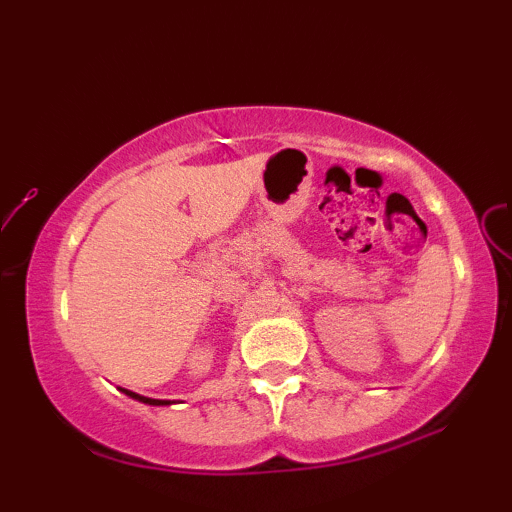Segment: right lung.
Returning <instances> with one entry per match:
<instances>
[{"mask_svg":"<svg viewBox=\"0 0 512 512\" xmlns=\"http://www.w3.org/2000/svg\"><path fill=\"white\" fill-rule=\"evenodd\" d=\"M125 396H130V398H135V401H139V403H146V405H170V401H160V398H146V396H139V394H135V391H130V389H121Z\"/></svg>","mask_w":512,"mask_h":512,"instance_id":"right-lung-1","label":"right lung"}]
</instances>
